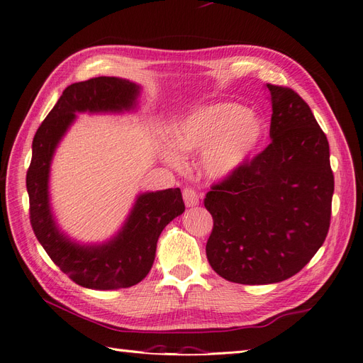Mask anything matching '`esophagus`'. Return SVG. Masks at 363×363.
Returning <instances> with one entry per match:
<instances>
[{
	"label": "esophagus",
	"mask_w": 363,
	"mask_h": 363,
	"mask_svg": "<svg viewBox=\"0 0 363 363\" xmlns=\"http://www.w3.org/2000/svg\"><path fill=\"white\" fill-rule=\"evenodd\" d=\"M183 200H184V204L188 206V207L196 206V204L200 203L199 195H196L195 189H192V188H184L183 189Z\"/></svg>",
	"instance_id": "esophagus-1"
}]
</instances>
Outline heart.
Wrapping results in <instances>:
<instances>
[{"label":"heart","instance_id":"b5f03b06","mask_svg":"<svg viewBox=\"0 0 363 363\" xmlns=\"http://www.w3.org/2000/svg\"><path fill=\"white\" fill-rule=\"evenodd\" d=\"M267 136V124L260 116L235 103H221L200 108L175 128L172 147L183 155L203 151L201 168L212 179H224L245 164ZM174 167L179 157L169 152Z\"/></svg>","mask_w":363,"mask_h":363}]
</instances>
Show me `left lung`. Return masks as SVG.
<instances>
[{
    "mask_svg": "<svg viewBox=\"0 0 363 363\" xmlns=\"http://www.w3.org/2000/svg\"><path fill=\"white\" fill-rule=\"evenodd\" d=\"M271 94V144L213 183L204 207L213 218L206 255L223 279L283 281L301 271L330 227L335 177L330 150L303 98L284 86Z\"/></svg>",
    "mask_w": 363,
    "mask_h": 363,
    "instance_id": "8db88e82",
    "label": "left lung"
}]
</instances>
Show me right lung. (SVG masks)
Instances as JSON below:
<instances>
[{"label": "right lung", "mask_w": 363, "mask_h": 363, "mask_svg": "<svg viewBox=\"0 0 363 363\" xmlns=\"http://www.w3.org/2000/svg\"><path fill=\"white\" fill-rule=\"evenodd\" d=\"M139 86L116 77L74 83L33 138V156L27 171L30 223L50 259L83 288L115 291L145 279L156 256L162 230L184 212L179 188L147 192L136 204L123 230L104 245H79L59 232L48 200L50 163L59 140L75 119V112H123L135 106Z\"/></svg>", "instance_id": "obj_1"}]
</instances>
